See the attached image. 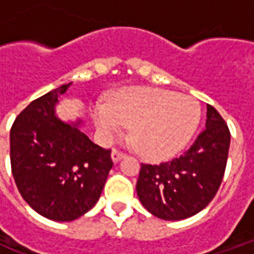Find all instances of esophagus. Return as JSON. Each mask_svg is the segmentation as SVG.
Returning a JSON list of instances; mask_svg holds the SVG:
<instances>
[{"label":"esophagus","mask_w":254,"mask_h":254,"mask_svg":"<svg viewBox=\"0 0 254 254\" xmlns=\"http://www.w3.org/2000/svg\"><path fill=\"white\" fill-rule=\"evenodd\" d=\"M124 156H125V152H122V151H120V149L113 148V151H111V158H113V160H114V162L121 160Z\"/></svg>","instance_id":"obj_1"}]
</instances>
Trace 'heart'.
I'll return each mask as SVG.
<instances>
[{
    "label": "heart",
    "instance_id": "b5f03b06",
    "mask_svg": "<svg viewBox=\"0 0 254 254\" xmlns=\"http://www.w3.org/2000/svg\"><path fill=\"white\" fill-rule=\"evenodd\" d=\"M94 118L103 136L114 137L132 127V141L140 154L165 159L181 151L200 122V106L190 96L154 88L124 89L110 105L94 107Z\"/></svg>",
    "mask_w": 254,
    "mask_h": 254
}]
</instances>
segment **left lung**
I'll return each instance as SVG.
<instances>
[{"mask_svg": "<svg viewBox=\"0 0 254 254\" xmlns=\"http://www.w3.org/2000/svg\"><path fill=\"white\" fill-rule=\"evenodd\" d=\"M230 130L218 110L207 105V121L190 148L159 165L141 163L137 196L156 218L180 220L200 212L218 191L227 165Z\"/></svg>", "mask_w": 254, "mask_h": 254, "instance_id": "8db88e82", "label": "left lung"}]
</instances>
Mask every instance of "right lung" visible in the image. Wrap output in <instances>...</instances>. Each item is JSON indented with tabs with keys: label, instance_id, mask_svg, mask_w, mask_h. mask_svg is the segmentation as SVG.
<instances>
[{
	"label": "right lung",
	"instance_id": "obj_1",
	"mask_svg": "<svg viewBox=\"0 0 254 254\" xmlns=\"http://www.w3.org/2000/svg\"><path fill=\"white\" fill-rule=\"evenodd\" d=\"M64 84L32 100L10 127V167L20 194L42 216L70 222L99 200L113 167L111 151L54 114Z\"/></svg>",
	"mask_w": 254,
	"mask_h": 254
}]
</instances>
